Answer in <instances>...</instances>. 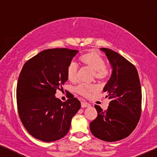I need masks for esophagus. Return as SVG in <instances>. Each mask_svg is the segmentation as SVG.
<instances>
[{"instance_id": "34e87169", "label": "esophagus", "mask_w": 157, "mask_h": 157, "mask_svg": "<svg viewBox=\"0 0 157 157\" xmlns=\"http://www.w3.org/2000/svg\"><path fill=\"white\" fill-rule=\"evenodd\" d=\"M81 106H82V108H86V107H90V104H89V103H87V102L82 101Z\"/></svg>"}]
</instances>
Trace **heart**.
I'll return each mask as SVG.
<instances>
[{
    "instance_id": "heart-1",
    "label": "heart",
    "mask_w": 157,
    "mask_h": 157,
    "mask_svg": "<svg viewBox=\"0 0 157 157\" xmlns=\"http://www.w3.org/2000/svg\"><path fill=\"white\" fill-rule=\"evenodd\" d=\"M79 60L86 66L90 67L94 72V77L98 79H104L109 75V71L105 65V61L101 56L95 52H89L79 57ZM78 65L71 63L67 67V79L72 82H76L78 79ZM77 92L82 96L89 97L92 93L98 90L97 86L94 85L81 84L77 87Z\"/></svg>"
}]
</instances>
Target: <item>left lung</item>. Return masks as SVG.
I'll use <instances>...</instances> for the list:
<instances>
[{
    "label": "left lung",
    "instance_id": "left-lung-1",
    "mask_svg": "<svg viewBox=\"0 0 157 157\" xmlns=\"http://www.w3.org/2000/svg\"><path fill=\"white\" fill-rule=\"evenodd\" d=\"M112 67L111 76L104 90L111 99L106 111L98 105V116L90 123L92 135L106 142L123 140L131 134L141 115L142 90L136 67L111 49L101 48Z\"/></svg>",
    "mask_w": 157,
    "mask_h": 157
}]
</instances>
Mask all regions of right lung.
I'll return each instance as SVG.
<instances>
[{"mask_svg":"<svg viewBox=\"0 0 157 157\" xmlns=\"http://www.w3.org/2000/svg\"><path fill=\"white\" fill-rule=\"evenodd\" d=\"M78 51L51 48L42 51L25 63L17 85L19 116L27 132L41 141L61 139L81 107L73 95L62 102L56 97L67 80V67Z\"/></svg>","mask_w":157,"mask_h":157,"instance_id":"1","label":"right lung"}]
</instances>
